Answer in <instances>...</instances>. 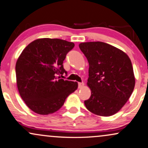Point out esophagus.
<instances>
[{"label":"esophagus","instance_id":"esophagus-1","mask_svg":"<svg viewBox=\"0 0 148 148\" xmlns=\"http://www.w3.org/2000/svg\"><path fill=\"white\" fill-rule=\"evenodd\" d=\"M84 87V83H79V88L81 89Z\"/></svg>","mask_w":148,"mask_h":148}]
</instances>
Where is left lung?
<instances>
[{
  "mask_svg": "<svg viewBox=\"0 0 148 148\" xmlns=\"http://www.w3.org/2000/svg\"><path fill=\"white\" fill-rule=\"evenodd\" d=\"M79 48L89 63L87 85L91 97L85 101V107L92 113L102 116L117 113L134 88L130 58L123 51L106 42H81Z\"/></svg>",
  "mask_w": 148,
  "mask_h": 148,
  "instance_id": "1",
  "label": "left lung"
}]
</instances>
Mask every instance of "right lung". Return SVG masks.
I'll return each instance as SVG.
<instances>
[{"mask_svg": "<svg viewBox=\"0 0 148 148\" xmlns=\"http://www.w3.org/2000/svg\"><path fill=\"white\" fill-rule=\"evenodd\" d=\"M74 43L58 38L34 40L23 49L16 63V84L21 98L34 112L54 113L78 88L77 82L59 79L66 74L63 60Z\"/></svg>", "mask_w": 148, "mask_h": 148, "instance_id": "add662e5", "label": "right lung"}]
</instances>
